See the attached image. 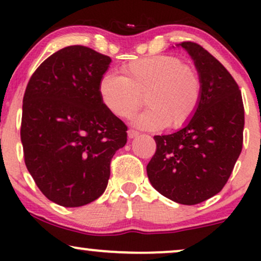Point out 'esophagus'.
<instances>
[{
  "mask_svg": "<svg viewBox=\"0 0 261 261\" xmlns=\"http://www.w3.org/2000/svg\"><path fill=\"white\" fill-rule=\"evenodd\" d=\"M136 136H139V133H137V131H135V130H128L127 131L128 139H135Z\"/></svg>",
  "mask_w": 261,
  "mask_h": 261,
  "instance_id": "esophagus-1",
  "label": "esophagus"
}]
</instances>
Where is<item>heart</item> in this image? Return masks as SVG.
Wrapping results in <instances>:
<instances>
[{
	"instance_id": "b5f03b06",
	"label": "heart",
	"mask_w": 261,
	"mask_h": 261,
	"mask_svg": "<svg viewBox=\"0 0 261 261\" xmlns=\"http://www.w3.org/2000/svg\"><path fill=\"white\" fill-rule=\"evenodd\" d=\"M122 77L106 73L99 81L100 99L109 112L128 119L140 109L142 97L148 107L134 118L135 126L160 131L178 128L195 114L202 94L199 73L174 56H152L121 67Z\"/></svg>"
}]
</instances>
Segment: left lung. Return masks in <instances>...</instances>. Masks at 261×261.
Wrapping results in <instances>:
<instances>
[{"mask_svg": "<svg viewBox=\"0 0 261 261\" xmlns=\"http://www.w3.org/2000/svg\"><path fill=\"white\" fill-rule=\"evenodd\" d=\"M175 46L194 61L201 100L181 128L154 136L157 149L147 175L163 196L196 205L220 193L228 180L243 146L244 107L238 85L218 60L191 41Z\"/></svg>", "mask_w": 261, "mask_h": 261, "instance_id": "obj_1", "label": "left lung"}]
</instances>
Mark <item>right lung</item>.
I'll return each mask as SVG.
<instances>
[{"label": "right lung", "mask_w": 261, "mask_h": 261, "mask_svg": "<svg viewBox=\"0 0 261 261\" xmlns=\"http://www.w3.org/2000/svg\"><path fill=\"white\" fill-rule=\"evenodd\" d=\"M112 59L87 46L59 50L37 68L23 98L25 166L50 201L80 207L106 191L110 161L126 145V125L100 99Z\"/></svg>", "instance_id": "add662e5"}]
</instances>
